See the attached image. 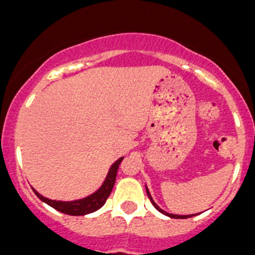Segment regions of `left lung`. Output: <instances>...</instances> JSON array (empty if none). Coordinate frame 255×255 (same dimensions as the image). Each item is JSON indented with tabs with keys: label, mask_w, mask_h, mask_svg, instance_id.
Listing matches in <instances>:
<instances>
[{
	"label": "left lung",
	"mask_w": 255,
	"mask_h": 255,
	"mask_svg": "<svg viewBox=\"0 0 255 255\" xmlns=\"http://www.w3.org/2000/svg\"><path fill=\"white\" fill-rule=\"evenodd\" d=\"M146 192H147V196H148V198H150L151 203H152V205H153V207H155L156 210H157V211H160V212H161V213H164V215H166V216L171 217V219H188V217H192V216H194V215H187V216H179V215H173V213H167V212H165V211H162L161 208H160L159 206L156 205L155 202H153V199H152V197H151L150 192H148L147 187H146Z\"/></svg>",
	"instance_id": "obj_1"
}]
</instances>
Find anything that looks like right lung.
I'll return each instance as SVG.
<instances>
[{
    "label": "right lung",
    "mask_w": 255,
    "mask_h": 255,
    "mask_svg": "<svg viewBox=\"0 0 255 255\" xmlns=\"http://www.w3.org/2000/svg\"><path fill=\"white\" fill-rule=\"evenodd\" d=\"M122 160L123 157H121V159H118L113 165H112L111 170L108 173L107 178H105L102 187L96 190L95 193L86 197V198L77 199V201L72 202H61L52 201V199L45 198L42 194H39L35 189H33L34 193L38 196L39 199H42L43 202H45V203L49 205L50 207H53L54 210L59 211V212L62 213L70 215V216H84V215H88V213L95 212V211H98L99 208H102L103 206L105 205L108 197L111 196L112 190H113L114 187V183H116L117 171H118L119 164L122 162Z\"/></svg>",
    "instance_id": "add662e5"
}]
</instances>
